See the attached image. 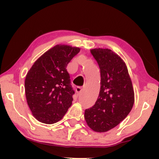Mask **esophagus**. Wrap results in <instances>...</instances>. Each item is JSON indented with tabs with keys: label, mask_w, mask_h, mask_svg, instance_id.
<instances>
[{
	"label": "esophagus",
	"mask_w": 159,
	"mask_h": 159,
	"mask_svg": "<svg viewBox=\"0 0 159 159\" xmlns=\"http://www.w3.org/2000/svg\"><path fill=\"white\" fill-rule=\"evenodd\" d=\"M84 81V79L83 76L81 75H76L75 77H74V78H73L74 83H75L77 86H81L80 85V84L83 83Z\"/></svg>",
	"instance_id": "34e87169"
}]
</instances>
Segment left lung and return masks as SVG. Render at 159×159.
<instances>
[{
  "label": "left lung",
  "instance_id": "obj_1",
  "mask_svg": "<svg viewBox=\"0 0 159 159\" xmlns=\"http://www.w3.org/2000/svg\"><path fill=\"white\" fill-rule=\"evenodd\" d=\"M80 51L70 45H56L41 56L28 71L26 98L33 116L40 122H58L72 104L75 90L66 66Z\"/></svg>",
  "mask_w": 159,
  "mask_h": 159
}]
</instances>
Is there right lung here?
I'll use <instances>...</instances> for the list:
<instances>
[{"label": "right lung", "mask_w": 159, "mask_h": 159, "mask_svg": "<svg viewBox=\"0 0 159 159\" xmlns=\"http://www.w3.org/2000/svg\"><path fill=\"white\" fill-rule=\"evenodd\" d=\"M101 69V88L95 105L84 111L88 125L105 132L122 121L131 111L134 94L125 63L109 49L91 51Z\"/></svg>", "instance_id": "right-lung-1"}]
</instances>
